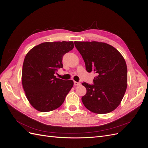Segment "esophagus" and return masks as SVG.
<instances>
[{"label": "esophagus", "mask_w": 148, "mask_h": 148, "mask_svg": "<svg viewBox=\"0 0 148 148\" xmlns=\"http://www.w3.org/2000/svg\"><path fill=\"white\" fill-rule=\"evenodd\" d=\"M74 84L75 85V86H79V85L80 84V83L79 82H74Z\"/></svg>", "instance_id": "1"}]
</instances>
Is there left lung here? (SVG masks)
<instances>
[{"instance_id": "8db88e82", "label": "left lung", "mask_w": 148, "mask_h": 148, "mask_svg": "<svg viewBox=\"0 0 148 148\" xmlns=\"http://www.w3.org/2000/svg\"><path fill=\"white\" fill-rule=\"evenodd\" d=\"M88 73L96 74L93 83H82L86 94L84 106L92 112L104 114L120 104L127 87V67L122 54L113 46L97 41H75Z\"/></svg>"}]
</instances>
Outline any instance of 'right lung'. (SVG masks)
<instances>
[{
  "mask_svg": "<svg viewBox=\"0 0 148 148\" xmlns=\"http://www.w3.org/2000/svg\"><path fill=\"white\" fill-rule=\"evenodd\" d=\"M73 48V41L46 42L27 53L23 65L22 84L30 104L37 110L56 109L73 88V80L58 79L54 74L63 68L64 55Z\"/></svg>",
  "mask_w": 148,
  "mask_h": 148,
  "instance_id": "right-lung-1",
  "label": "right lung"
}]
</instances>
